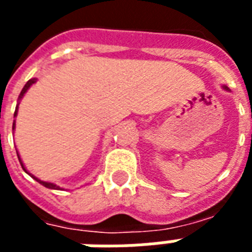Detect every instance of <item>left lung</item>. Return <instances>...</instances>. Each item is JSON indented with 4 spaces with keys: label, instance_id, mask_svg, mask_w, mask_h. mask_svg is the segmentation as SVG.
Segmentation results:
<instances>
[{
    "label": "left lung",
    "instance_id": "left-lung-1",
    "mask_svg": "<svg viewBox=\"0 0 252 252\" xmlns=\"http://www.w3.org/2000/svg\"><path fill=\"white\" fill-rule=\"evenodd\" d=\"M221 88L224 89V91H230V89H228V87H225V85H223V87H221Z\"/></svg>",
    "mask_w": 252,
    "mask_h": 252
}]
</instances>
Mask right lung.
Listing matches in <instances>:
<instances>
[{"mask_svg": "<svg viewBox=\"0 0 252 252\" xmlns=\"http://www.w3.org/2000/svg\"><path fill=\"white\" fill-rule=\"evenodd\" d=\"M36 81H37V79H31V80H29V81H28L27 84H25V85H24V88H22L21 93H20V96H18V101H17L16 111H14V117H17V113H18V105H20V101H21V98L24 97V96H25V93H27L28 91H29V88H31L32 85L36 83ZM14 129H16V120L13 121V131H14ZM17 156H18V160H20V164H21L22 169H24V171H25V172H27L28 175H31L32 178L34 179L36 182H38V183H40V184H42L44 187L50 188V189H63V188L60 187V186H57V184L50 183V182H44V180H41V179L36 178L34 175H32V173L29 172V171H28V169H27V167H25V164L22 163V160H21V158H20V154H18V151H17Z\"/></svg>", "mask_w": 252, "mask_h": 252, "instance_id": "obj_1", "label": "right lung"}]
</instances>
